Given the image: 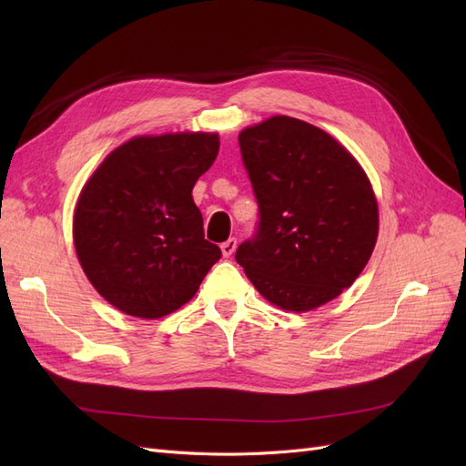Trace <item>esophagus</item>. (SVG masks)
I'll return each instance as SVG.
<instances>
[{"label": "esophagus", "instance_id": "34e87169", "mask_svg": "<svg viewBox=\"0 0 466 466\" xmlns=\"http://www.w3.org/2000/svg\"><path fill=\"white\" fill-rule=\"evenodd\" d=\"M235 248H237V238H228V241L221 243V252L225 258H229L235 252Z\"/></svg>", "mask_w": 466, "mask_h": 466}]
</instances>
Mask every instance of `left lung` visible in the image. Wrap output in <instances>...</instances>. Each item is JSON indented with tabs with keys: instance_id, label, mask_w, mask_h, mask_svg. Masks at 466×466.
Returning a JSON list of instances; mask_svg holds the SVG:
<instances>
[{
	"instance_id": "left-lung-1",
	"label": "left lung",
	"mask_w": 466,
	"mask_h": 466,
	"mask_svg": "<svg viewBox=\"0 0 466 466\" xmlns=\"http://www.w3.org/2000/svg\"><path fill=\"white\" fill-rule=\"evenodd\" d=\"M258 202V228L235 260L260 295L286 311L338 298L368 264L379 211L351 153L313 124L272 116L238 134Z\"/></svg>"
}]
</instances>
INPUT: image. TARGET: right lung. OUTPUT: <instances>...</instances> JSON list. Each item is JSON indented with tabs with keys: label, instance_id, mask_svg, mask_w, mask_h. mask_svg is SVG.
<instances>
[{
	"label": "right lung",
	"instance_id": "1",
	"mask_svg": "<svg viewBox=\"0 0 466 466\" xmlns=\"http://www.w3.org/2000/svg\"><path fill=\"white\" fill-rule=\"evenodd\" d=\"M218 151V134L139 136L108 153L83 187L76 252L93 288L118 311L139 319L177 311L221 258L192 200Z\"/></svg>",
	"mask_w": 466,
	"mask_h": 466
}]
</instances>
